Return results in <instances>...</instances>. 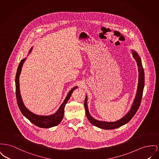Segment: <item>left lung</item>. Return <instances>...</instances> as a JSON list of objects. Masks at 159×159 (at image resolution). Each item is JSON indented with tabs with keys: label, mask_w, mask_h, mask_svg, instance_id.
<instances>
[{
	"label": "left lung",
	"mask_w": 159,
	"mask_h": 159,
	"mask_svg": "<svg viewBox=\"0 0 159 159\" xmlns=\"http://www.w3.org/2000/svg\"><path fill=\"white\" fill-rule=\"evenodd\" d=\"M132 54H133V56L134 58V59L136 60L138 66L139 79H138V90H137V93L136 95V97L134 98L133 105L131 107L130 111L128 112L122 118L117 121L112 122L100 121L95 120L89 114V112L88 109V106H87V96H86V98L84 100V106L86 117L88 119L89 121L93 125L98 127V128L104 129V130H111V129H117L118 127H121L123 125L127 124V122H129L130 121L131 118L134 116V115L138 111V110L140 106L141 100H142V95H143L144 84H145L144 71H143V68L142 67V64L140 57L138 55V53L134 50L132 51Z\"/></svg>",
	"instance_id": "obj_1"
}]
</instances>
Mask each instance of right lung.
Listing matches in <instances>:
<instances>
[{"label":"right lung","instance_id":"right-lung-1","mask_svg":"<svg viewBox=\"0 0 159 159\" xmlns=\"http://www.w3.org/2000/svg\"><path fill=\"white\" fill-rule=\"evenodd\" d=\"M32 50V48H30L29 53L31 52ZM26 59H23L21 60L20 64H19L17 73L16 75V98L17 104L19 106V109L20 110L22 114L28 118L30 121L34 125H37L41 128H50L54 126H56L58 125L63 119L64 114V109L66 106V104L67 103L68 100L70 99L71 94L74 91L75 89L77 88V86H75L73 89H71V91L68 93V95H66L64 102L61 105L60 107L57 110V111L51 115L49 116H41L37 115L29 111L28 109L25 106L24 104L23 103V101L21 100V95L20 93V87H19V75H20L21 71V67L25 61Z\"/></svg>","mask_w":159,"mask_h":159}]
</instances>
